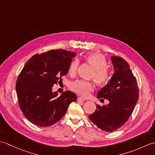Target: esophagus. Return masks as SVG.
<instances>
[{
  "label": "esophagus",
  "instance_id": "1",
  "mask_svg": "<svg viewBox=\"0 0 155 155\" xmlns=\"http://www.w3.org/2000/svg\"><path fill=\"white\" fill-rule=\"evenodd\" d=\"M77 101H84L85 99L83 98V97H78L77 98Z\"/></svg>",
  "mask_w": 155,
  "mask_h": 155
}]
</instances>
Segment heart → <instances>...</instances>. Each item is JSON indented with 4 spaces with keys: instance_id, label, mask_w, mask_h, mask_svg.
<instances>
[{
    "instance_id": "1",
    "label": "heart",
    "mask_w": 155,
    "mask_h": 155,
    "mask_svg": "<svg viewBox=\"0 0 155 155\" xmlns=\"http://www.w3.org/2000/svg\"><path fill=\"white\" fill-rule=\"evenodd\" d=\"M84 60L93 66L94 68L92 77L94 78L97 83L99 84H104L108 83L110 79V71L107 67V61L104 55L94 52L85 55ZM79 60L77 58L74 59L68 67V74L74 76L77 74ZM94 85L90 81L84 79H78L72 82L70 84L71 89L78 94L83 97H87L90 94V92L94 89Z\"/></svg>"
}]
</instances>
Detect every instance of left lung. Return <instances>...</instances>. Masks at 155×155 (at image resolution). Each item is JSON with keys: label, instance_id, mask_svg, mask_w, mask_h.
<instances>
[{"label": "left lung", "instance_id": "obj_1", "mask_svg": "<svg viewBox=\"0 0 155 155\" xmlns=\"http://www.w3.org/2000/svg\"><path fill=\"white\" fill-rule=\"evenodd\" d=\"M114 72L108 83L97 93L98 98H106L109 103L88 116L100 129L113 132L128 121L139 99V87L136 78L128 62L120 57H112Z\"/></svg>", "mask_w": 155, "mask_h": 155}]
</instances>
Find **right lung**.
<instances>
[{"label": "right lung", "mask_w": 155, "mask_h": 155, "mask_svg": "<svg viewBox=\"0 0 155 155\" xmlns=\"http://www.w3.org/2000/svg\"><path fill=\"white\" fill-rule=\"evenodd\" d=\"M74 52L62 49L37 54L26 62L16 83L19 107L27 119L38 127H49L64 116L68 105L77 97L66 91L58 97L54 84L68 73L75 57Z\"/></svg>", "instance_id": "right-lung-1"}]
</instances>
